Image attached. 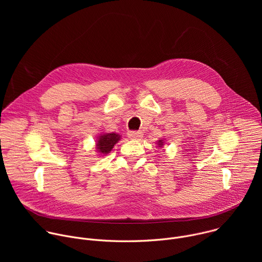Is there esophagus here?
<instances>
[{
	"label": "esophagus",
	"instance_id": "1",
	"mask_svg": "<svg viewBox=\"0 0 262 262\" xmlns=\"http://www.w3.org/2000/svg\"><path fill=\"white\" fill-rule=\"evenodd\" d=\"M127 137L129 139H133V140H137V139H140L143 137V134L142 132H137V130H130L127 133Z\"/></svg>",
	"mask_w": 262,
	"mask_h": 262
}]
</instances>
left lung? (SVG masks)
<instances>
[{
    "instance_id": "left-lung-1",
    "label": "left lung",
    "mask_w": 262,
    "mask_h": 262,
    "mask_svg": "<svg viewBox=\"0 0 262 262\" xmlns=\"http://www.w3.org/2000/svg\"><path fill=\"white\" fill-rule=\"evenodd\" d=\"M159 145H161V146H163V142L162 141H160V144Z\"/></svg>"
}]
</instances>
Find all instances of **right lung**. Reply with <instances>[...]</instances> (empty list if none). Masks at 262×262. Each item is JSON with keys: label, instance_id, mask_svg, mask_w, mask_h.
<instances>
[{"label": "right lung", "instance_id": "1", "mask_svg": "<svg viewBox=\"0 0 262 262\" xmlns=\"http://www.w3.org/2000/svg\"><path fill=\"white\" fill-rule=\"evenodd\" d=\"M120 140V136L117 134H104L101 135L97 141L96 144V148L98 152L102 154V155H106L108 154L112 148L114 147V145Z\"/></svg>", "mask_w": 262, "mask_h": 262}]
</instances>
